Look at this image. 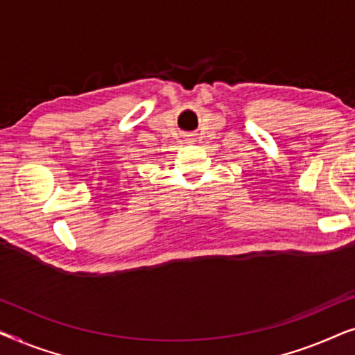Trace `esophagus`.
Listing matches in <instances>:
<instances>
[{
	"instance_id": "34e87169",
	"label": "esophagus",
	"mask_w": 355,
	"mask_h": 355,
	"mask_svg": "<svg viewBox=\"0 0 355 355\" xmlns=\"http://www.w3.org/2000/svg\"><path fill=\"white\" fill-rule=\"evenodd\" d=\"M186 140H187V142H189V144H192V142H193V139L191 137V135H187V139H186Z\"/></svg>"
}]
</instances>
